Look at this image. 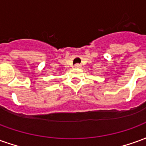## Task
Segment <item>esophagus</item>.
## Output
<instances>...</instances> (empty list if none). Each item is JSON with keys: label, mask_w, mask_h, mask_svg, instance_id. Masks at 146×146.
I'll return each instance as SVG.
<instances>
[{"label": "esophagus", "mask_w": 146, "mask_h": 146, "mask_svg": "<svg viewBox=\"0 0 146 146\" xmlns=\"http://www.w3.org/2000/svg\"><path fill=\"white\" fill-rule=\"evenodd\" d=\"M74 67H76V68H80L81 67V64L80 63H76L74 65Z\"/></svg>", "instance_id": "esophagus-1"}]
</instances>
